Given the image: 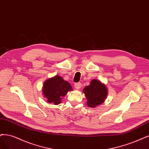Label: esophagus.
<instances>
[{
    "instance_id": "obj_1",
    "label": "esophagus",
    "mask_w": 149,
    "mask_h": 149,
    "mask_svg": "<svg viewBox=\"0 0 149 149\" xmlns=\"http://www.w3.org/2000/svg\"><path fill=\"white\" fill-rule=\"evenodd\" d=\"M74 86L76 89L79 90L81 87V83H76V84H75Z\"/></svg>"
}]
</instances>
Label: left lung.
<instances>
[{"label":"left lung","instance_id":"obj_1","mask_svg":"<svg viewBox=\"0 0 149 149\" xmlns=\"http://www.w3.org/2000/svg\"><path fill=\"white\" fill-rule=\"evenodd\" d=\"M84 93L87 100V106L95 108L102 104L107 97L108 90L106 85L97 79H93L88 86L84 88Z\"/></svg>","mask_w":149,"mask_h":149}]
</instances>
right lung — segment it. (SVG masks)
Returning <instances> with one entry per match:
<instances>
[{"mask_svg": "<svg viewBox=\"0 0 149 149\" xmlns=\"http://www.w3.org/2000/svg\"><path fill=\"white\" fill-rule=\"evenodd\" d=\"M72 90L70 84L62 77L57 75L45 81L42 88V94L47 102L54 105L61 102L62 99L68 92Z\"/></svg>", "mask_w": 149, "mask_h": 149, "instance_id": "right-lung-1", "label": "right lung"}]
</instances>
